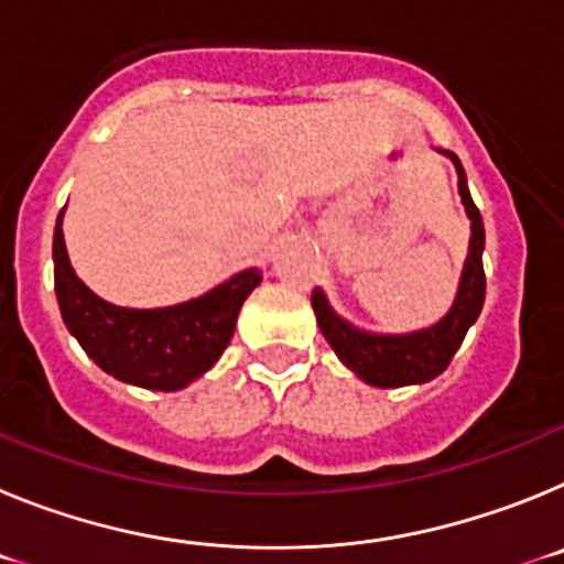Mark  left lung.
<instances>
[{"instance_id": "left-lung-1", "label": "left lung", "mask_w": 564, "mask_h": 564, "mask_svg": "<svg viewBox=\"0 0 564 564\" xmlns=\"http://www.w3.org/2000/svg\"><path fill=\"white\" fill-rule=\"evenodd\" d=\"M449 154L457 169V192H460V200L466 206L468 220H471L468 257L460 273L455 305L449 307V313L437 325L426 327V330L383 336V333H367L352 327L347 318H341L327 305L325 293L318 288L311 296L322 336L327 338L333 352L370 387L390 390V387H406V383H426L441 376L449 367L463 338H466V330L475 325L482 311V299H486V273H482L486 231H482V217L480 208L471 200V194H468L466 172H463L457 154Z\"/></svg>"}]
</instances>
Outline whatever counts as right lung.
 <instances>
[{"label": "right lung", "mask_w": 564, "mask_h": 564, "mask_svg": "<svg viewBox=\"0 0 564 564\" xmlns=\"http://www.w3.org/2000/svg\"><path fill=\"white\" fill-rule=\"evenodd\" d=\"M64 208L53 231L56 299L64 325L93 361L123 383L174 392L212 370L237 327L248 293L262 282L257 268L234 273L228 282L183 305L134 311L104 302L69 265L62 231Z\"/></svg>", "instance_id": "right-lung-1"}]
</instances>
